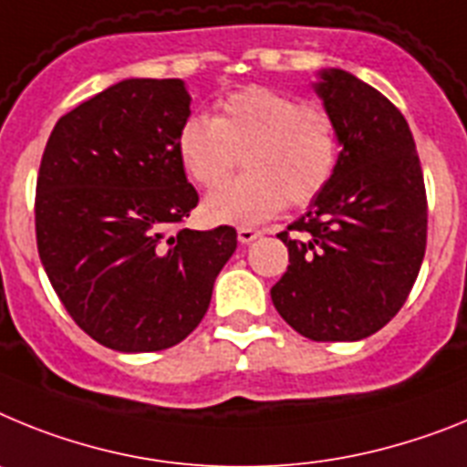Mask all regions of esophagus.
<instances>
[{
	"instance_id": "34e87169",
	"label": "esophagus",
	"mask_w": 467,
	"mask_h": 467,
	"mask_svg": "<svg viewBox=\"0 0 467 467\" xmlns=\"http://www.w3.org/2000/svg\"><path fill=\"white\" fill-rule=\"evenodd\" d=\"M256 237H261V230L256 228H246V225H242V228H237V239L242 242V244H249V242H254Z\"/></svg>"
}]
</instances>
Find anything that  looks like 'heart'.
Segmentation results:
<instances>
[{
  "mask_svg": "<svg viewBox=\"0 0 467 467\" xmlns=\"http://www.w3.org/2000/svg\"><path fill=\"white\" fill-rule=\"evenodd\" d=\"M176 152L190 181L213 190L239 157L244 176L204 202L213 223L254 225L284 206L306 209L327 190L338 166V129L327 108L289 93L246 87L216 103L213 119L190 115L176 133Z\"/></svg>",
  "mask_w": 467,
  "mask_h": 467,
  "instance_id": "1",
  "label": "heart"
}]
</instances>
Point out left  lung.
<instances>
[{
    "mask_svg": "<svg viewBox=\"0 0 467 467\" xmlns=\"http://www.w3.org/2000/svg\"><path fill=\"white\" fill-rule=\"evenodd\" d=\"M343 150L310 211L279 233L289 267L270 289L284 322L319 343L383 329L409 298L428 242V197L404 115L346 70L317 84Z\"/></svg>",
    "mask_w": 467,
    "mask_h": 467,
    "instance_id": "8db88e82",
    "label": "left lung"
}]
</instances>
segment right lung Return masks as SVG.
Segmentation results:
<instances>
[{"instance_id":"right-lung-1","label":"right lung","mask_w":467,"mask_h":467,"mask_svg":"<svg viewBox=\"0 0 467 467\" xmlns=\"http://www.w3.org/2000/svg\"><path fill=\"white\" fill-rule=\"evenodd\" d=\"M188 115L181 79H124L60 117L44 148L39 258L77 327L112 350L188 338L237 249L230 225H183L200 202L176 152Z\"/></svg>"}]
</instances>
